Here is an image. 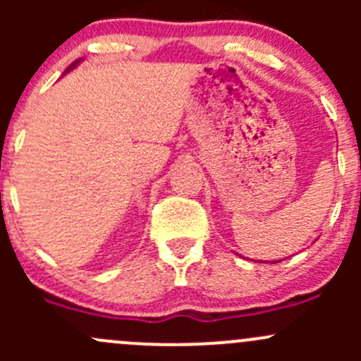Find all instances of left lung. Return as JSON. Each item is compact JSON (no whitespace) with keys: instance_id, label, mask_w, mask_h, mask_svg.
Segmentation results:
<instances>
[{"instance_id":"8db88e82","label":"left lung","mask_w":361,"mask_h":361,"mask_svg":"<svg viewBox=\"0 0 361 361\" xmlns=\"http://www.w3.org/2000/svg\"><path fill=\"white\" fill-rule=\"evenodd\" d=\"M278 262H279V260H278Z\"/></svg>"}]
</instances>
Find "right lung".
<instances>
[{
  "mask_svg": "<svg viewBox=\"0 0 361 361\" xmlns=\"http://www.w3.org/2000/svg\"><path fill=\"white\" fill-rule=\"evenodd\" d=\"M80 61H82V59H78V61H75V63H73V64H71V66H69V68H68V69H66V71H64V73H68V71H71V69H73V68H75V66H76V64H78V63H80Z\"/></svg>",
  "mask_w": 361,
  "mask_h": 361,
  "instance_id": "right-lung-1",
  "label": "right lung"
}]
</instances>
